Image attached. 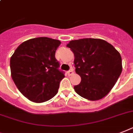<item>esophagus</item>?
<instances>
[{"mask_svg":"<svg viewBox=\"0 0 133 133\" xmlns=\"http://www.w3.org/2000/svg\"><path fill=\"white\" fill-rule=\"evenodd\" d=\"M73 73H74V71H73V68H71V69H70L69 70V71H67V74H68V75H69V76H70V75H73Z\"/></svg>","mask_w":133,"mask_h":133,"instance_id":"34e87169","label":"esophagus"}]
</instances>
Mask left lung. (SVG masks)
Segmentation results:
<instances>
[{"label":"left lung","mask_w":133,"mask_h":133,"mask_svg":"<svg viewBox=\"0 0 133 133\" xmlns=\"http://www.w3.org/2000/svg\"><path fill=\"white\" fill-rule=\"evenodd\" d=\"M66 47L74 54L75 72L82 79L74 86L75 92L90 101L103 98L122 73L119 52L110 43L98 39L71 41Z\"/></svg>","instance_id":"obj_1"}]
</instances>
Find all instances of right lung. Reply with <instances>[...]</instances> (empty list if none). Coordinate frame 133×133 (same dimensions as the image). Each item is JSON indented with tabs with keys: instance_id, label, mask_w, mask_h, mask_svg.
Segmentation results:
<instances>
[{
	"instance_id": "add662e5",
	"label": "right lung",
	"mask_w": 133,
	"mask_h": 133,
	"mask_svg": "<svg viewBox=\"0 0 133 133\" xmlns=\"http://www.w3.org/2000/svg\"><path fill=\"white\" fill-rule=\"evenodd\" d=\"M60 41L38 37L23 42L10 59L13 81L26 98L35 103L49 101L57 94L64 72L55 53Z\"/></svg>"
}]
</instances>
